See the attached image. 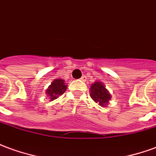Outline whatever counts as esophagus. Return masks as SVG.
Listing matches in <instances>:
<instances>
[{
  "label": "esophagus",
  "instance_id": "obj_1",
  "mask_svg": "<svg viewBox=\"0 0 156 156\" xmlns=\"http://www.w3.org/2000/svg\"><path fill=\"white\" fill-rule=\"evenodd\" d=\"M81 80H85V78H84V77H83V78H81Z\"/></svg>",
  "mask_w": 156,
  "mask_h": 156
}]
</instances>
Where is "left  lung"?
Wrapping results in <instances>:
<instances>
[{
    "label": "left lung",
    "mask_w": 156,
    "mask_h": 156,
    "mask_svg": "<svg viewBox=\"0 0 156 156\" xmlns=\"http://www.w3.org/2000/svg\"><path fill=\"white\" fill-rule=\"evenodd\" d=\"M90 97L102 107H106L112 99V94L101 81H95L90 86Z\"/></svg>",
    "instance_id": "8db88e82"
}]
</instances>
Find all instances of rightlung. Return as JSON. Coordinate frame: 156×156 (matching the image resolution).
I'll use <instances>...</instances> for the list:
<instances>
[{
    "label": "right lung",
    "mask_w": 156,
    "mask_h": 156,
    "mask_svg": "<svg viewBox=\"0 0 156 156\" xmlns=\"http://www.w3.org/2000/svg\"><path fill=\"white\" fill-rule=\"evenodd\" d=\"M67 89V85L65 83L64 79L62 78H55L54 79L51 85L48 87L45 91V94L49 96L50 101H54L57 99L60 95H62Z\"/></svg>",
    "instance_id": "1"
}]
</instances>
